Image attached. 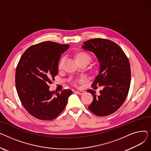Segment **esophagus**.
I'll use <instances>...</instances> for the list:
<instances>
[{
  "instance_id": "esophagus-1",
  "label": "esophagus",
  "mask_w": 151,
  "mask_h": 151,
  "mask_svg": "<svg viewBox=\"0 0 151 151\" xmlns=\"http://www.w3.org/2000/svg\"><path fill=\"white\" fill-rule=\"evenodd\" d=\"M75 92H76V93H78L79 95H81L84 93V92L83 91H75Z\"/></svg>"
}]
</instances>
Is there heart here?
I'll return each mask as SVG.
<instances>
[{
  "label": "heart",
  "mask_w": 151,
  "mask_h": 151,
  "mask_svg": "<svg viewBox=\"0 0 151 151\" xmlns=\"http://www.w3.org/2000/svg\"><path fill=\"white\" fill-rule=\"evenodd\" d=\"M72 57L75 61V62L77 63L78 65H80V64H84L85 65H88V63L90 62V61L92 59V56L91 55L85 51H81V50H76L75 51L72 52ZM62 59H61L58 65V68L60 69L62 65ZM96 70V66L94 65H91L89 67V71L91 72H94ZM83 82V80L82 79H79V80H77L76 81H73V84L75 86H77L78 84H81Z\"/></svg>",
  "instance_id": "b5f03b06"
}]
</instances>
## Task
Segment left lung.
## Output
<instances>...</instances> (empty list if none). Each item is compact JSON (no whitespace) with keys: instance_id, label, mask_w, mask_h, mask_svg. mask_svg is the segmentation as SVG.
<instances>
[{"instance_id":"1","label":"left lung","mask_w":151,"mask_h":151,"mask_svg":"<svg viewBox=\"0 0 151 151\" xmlns=\"http://www.w3.org/2000/svg\"><path fill=\"white\" fill-rule=\"evenodd\" d=\"M93 52L100 62V72L92 87H104L99 95L93 90L88 92L93 96L88 108L98 116H106L116 112L125 101L129 91L131 71L129 60L121 47L116 43L104 38L86 41L82 46Z\"/></svg>"}]
</instances>
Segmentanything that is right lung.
Wrapping results in <instances>:
<instances>
[{"label":"right lung","instance_id":"add662e5","mask_svg":"<svg viewBox=\"0 0 151 151\" xmlns=\"http://www.w3.org/2000/svg\"><path fill=\"white\" fill-rule=\"evenodd\" d=\"M69 45L47 41L30 46L23 53L15 72V84L22 106L33 117L51 121L65 109L70 89L50 91L58 73L61 54Z\"/></svg>","mask_w":151,"mask_h":151}]
</instances>
